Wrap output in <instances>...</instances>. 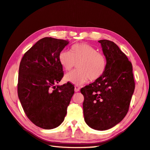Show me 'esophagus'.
I'll return each mask as SVG.
<instances>
[{
  "label": "esophagus",
  "instance_id": "34e87169",
  "mask_svg": "<svg viewBox=\"0 0 150 150\" xmlns=\"http://www.w3.org/2000/svg\"><path fill=\"white\" fill-rule=\"evenodd\" d=\"M80 89H81V88H80V87H79V86H76V85L75 86V92L79 91Z\"/></svg>",
  "mask_w": 150,
  "mask_h": 150
}]
</instances>
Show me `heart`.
<instances>
[{
  "mask_svg": "<svg viewBox=\"0 0 150 150\" xmlns=\"http://www.w3.org/2000/svg\"><path fill=\"white\" fill-rule=\"evenodd\" d=\"M59 62L65 71H71L77 64V70L69 73L65 81L76 85L96 81L105 74L107 60L95 48L86 43L73 45L70 52L61 50L58 55Z\"/></svg>",
  "mask_w": 150,
  "mask_h": 150,
  "instance_id": "heart-1",
  "label": "heart"
}]
</instances>
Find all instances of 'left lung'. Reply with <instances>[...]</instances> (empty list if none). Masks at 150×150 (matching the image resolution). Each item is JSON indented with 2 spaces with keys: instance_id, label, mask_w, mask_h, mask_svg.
<instances>
[{
  "instance_id": "1",
  "label": "left lung",
  "mask_w": 150,
  "mask_h": 150,
  "mask_svg": "<svg viewBox=\"0 0 150 150\" xmlns=\"http://www.w3.org/2000/svg\"><path fill=\"white\" fill-rule=\"evenodd\" d=\"M107 60L105 74L83 87V110L89 127L105 130L119 123L126 116L135 89L132 65L114 42L98 41Z\"/></svg>"
}]
</instances>
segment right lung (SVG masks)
Instances as JSON below:
<instances>
[{
	"instance_id": "1",
	"label": "right lung",
	"mask_w": 150,
	"mask_h": 150,
	"mask_svg": "<svg viewBox=\"0 0 150 150\" xmlns=\"http://www.w3.org/2000/svg\"><path fill=\"white\" fill-rule=\"evenodd\" d=\"M68 43L67 40L42 38L25 52L20 62L19 100L27 117L43 129H53L62 123L74 94L70 82L55 86L64 75L58 55Z\"/></svg>"
}]
</instances>
